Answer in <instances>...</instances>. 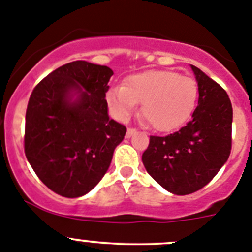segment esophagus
Here are the masks:
<instances>
[{
    "mask_svg": "<svg viewBox=\"0 0 252 252\" xmlns=\"http://www.w3.org/2000/svg\"><path fill=\"white\" fill-rule=\"evenodd\" d=\"M134 133H137V130L134 128H128L126 129V138H130Z\"/></svg>",
    "mask_w": 252,
    "mask_h": 252,
    "instance_id": "obj_1",
    "label": "esophagus"
}]
</instances>
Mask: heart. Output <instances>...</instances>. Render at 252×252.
<instances>
[{
    "label": "heart",
    "instance_id": "heart-1",
    "mask_svg": "<svg viewBox=\"0 0 252 252\" xmlns=\"http://www.w3.org/2000/svg\"><path fill=\"white\" fill-rule=\"evenodd\" d=\"M105 99L119 121H126L137 103H142V117L152 128L171 131L187 123L193 114L198 84L191 76L171 70H149L128 76L121 87L110 88Z\"/></svg>",
    "mask_w": 252,
    "mask_h": 252
}]
</instances>
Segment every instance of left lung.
Instances as JSON below:
<instances>
[{
    "mask_svg": "<svg viewBox=\"0 0 252 252\" xmlns=\"http://www.w3.org/2000/svg\"><path fill=\"white\" fill-rule=\"evenodd\" d=\"M198 84L192 119L167 137L149 139L143 164L154 181L173 194L193 193L217 174L231 152L232 105L225 90L191 65Z\"/></svg>",
    "mask_w": 252,
    "mask_h": 252,
    "instance_id": "left-lung-1",
    "label": "left lung"
}]
</instances>
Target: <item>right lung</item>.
<instances>
[{
  "label": "right lung",
  "mask_w": 252,
  "mask_h": 252,
  "mask_svg": "<svg viewBox=\"0 0 252 252\" xmlns=\"http://www.w3.org/2000/svg\"><path fill=\"white\" fill-rule=\"evenodd\" d=\"M113 70L78 60L36 85L27 104L25 154L44 185L60 196L90 192L106 173L126 133L109 119L105 93Z\"/></svg>",
  "instance_id": "1"
}]
</instances>
